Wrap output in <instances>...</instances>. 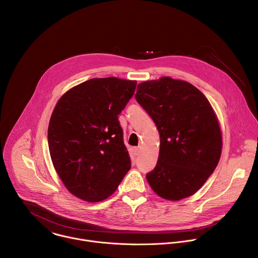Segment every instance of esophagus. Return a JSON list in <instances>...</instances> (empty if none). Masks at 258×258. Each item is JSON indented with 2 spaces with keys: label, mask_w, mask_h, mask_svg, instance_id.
<instances>
[{
  "label": "esophagus",
  "mask_w": 258,
  "mask_h": 258,
  "mask_svg": "<svg viewBox=\"0 0 258 258\" xmlns=\"http://www.w3.org/2000/svg\"><path fill=\"white\" fill-rule=\"evenodd\" d=\"M134 152H135V155H139L140 152H141V147H136L134 149Z\"/></svg>",
  "instance_id": "34e87169"
}]
</instances>
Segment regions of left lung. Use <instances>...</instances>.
<instances>
[{"label": "left lung", "mask_w": 258, "mask_h": 258, "mask_svg": "<svg viewBox=\"0 0 258 258\" xmlns=\"http://www.w3.org/2000/svg\"><path fill=\"white\" fill-rule=\"evenodd\" d=\"M135 96L160 134L158 162L147 174L150 186L168 201L195 195L222 153V133L211 103L194 85L170 77L139 84Z\"/></svg>", "instance_id": "left-lung-1"}]
</instances>
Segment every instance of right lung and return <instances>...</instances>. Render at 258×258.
Here are the masks:
<instances>
[{
    "label": "right lung",
    "instance_id": "right-lung-1",
    "mask_svg": "<svg viewBox=\"0 0 258 258\" xmlns=\"http://www.w3.org/2000/svg\"><path fill=\"white\" fill-rule=\"evenodd\" d=\"M137 82L115 77L83 82L57 101L47 131L53 167L75 197L97 203L110 197L131 159L117 115L136 90Z\"/></svg>",
    "mask_w": 258,
    "mask_h": 258
}]
</instances>
